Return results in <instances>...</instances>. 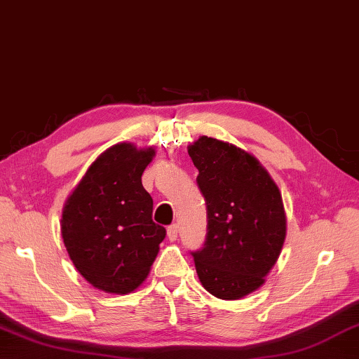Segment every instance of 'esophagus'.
I'll list each match as a JSON object with an SVG mask.
<instances>
[{
    "label": "esophagus",
    "instance_id": "1",
    "mask_svg": "<svg viewBox=\"0 0 359 359\" xmlns=\"http://www.w3.org/2000/svg\"><path fill=\"white\" fill-rule=\"evenodd\" d=\"M177 236H179V227L175 224L169 226L168 227V238L171 240V242H175V240H177Z\"/></svg>",
    "mask_w": 359,
    "mask_h": 359
}]
</instances>
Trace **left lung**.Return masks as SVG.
I'll return each mask as SVG.
<instances>
[{
	"label": "left lung",
	"mask_w": 359,
	"mask_h": 359,
	"mask_svg": "<svg viewBox=\"0 0 359 359\" xmlns=\"http://www.w3.org/2000/svg\"><path fill=\"white\" fill-rule=\"evenodd\" d=\"M207 205V238L191 252L213 297L240 299L265 284L281 254L287 218L275 180L252 154L208 136L188 146Z\"/></svg>",
	"instance_id": "8db88e82"
}]
</instances>
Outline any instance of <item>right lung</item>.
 Wrapping results in <instances>:
<instances>
[{
  "instance_id": "obj_1",
  "label": "right lung",
  "mask_w": 359,
  "mask_h": 359,
  "mask_svg": "<svg viewBox=\"0 0 359 359\" xmlns=\"http://www.w3.org/2000/svg\"><path fill=\"white\" fill-rule=\"evenodd\" d=\"M154 157V146L117 142L95 158L64 204V246L95 289L119 295L138 289L166 237L152 221L154 201L141 182Z\"/></svg>"
}]
</instances>
